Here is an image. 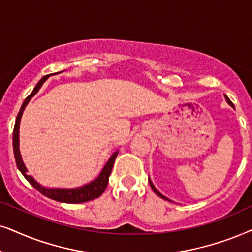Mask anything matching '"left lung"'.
<instances>
[{
  "mask_svg": "<svg viewBox=\"0 0 252 252\" xmlns=\"http://www.w3.org/2000/svg\"><path fill=\"white\" fill-rule=\"evenodd\" d=\"M224 98H226V101L228 102V103H229V105L231 106V107H234V105H233V102H231L230 101V100L229 99H228V96L227 95H224ZM149 182H150V186H151V188H152V190L154 191V192H156L157 194H158V196H159V197H161V198H162V199H165V200H169L168 198H166V197L165 196H163V194H161L160 192H159V191H158L157 189H156V187H154L153 186V183L152 182H151V180L149 179Z\"/></svg>",
  "mask_w": 252,
  "mask_h": 252,
  "instance_id": "obj_1",
  "label": "left lung"
}]
</instances>
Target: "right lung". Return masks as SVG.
Masks as SVG:
<instances>
[{
    "label": "right lung",
    "mask_w": 252,
    "mask_h": 252,
    "mask_svg": "<svg viewBox=\"0 0 252 252\" xmlns=\"http://www.w3.org/2000/svg\"><path fill=\"white\" fill-rule=\"evenodd\" d=\"M48 77L49 75L43 76L42 78L39 80V83L36 84L31 94L24 100V102H23L21 109H19L18 112V115L16 117L15 128H13L12 144H13V153H15L17 167H18V169L21 170V173L24 175L25 179L29 181L32 187H34L40 193H42L43 196L48 197L50 199L58 200V202H61V203H69V204H78V203L89 202V200L98 198V197L101 196L103 191L106 190L107 184H108L109 175L110 173H112L114 161L116 159V156L117 153H119V151H116L115 153L112 154V157L109 158L108 161H107V163L105 165V167H103V169L101 170V173H100V175L96 177L94 181H92L91 183L86 184V186L76 188V189H48V188L40 186V184L36 182L32 176H30L26 174L28 169H26L24 162H23L22 157H21V151H19V124H21V119L26 105H28L30 100L32 99V96H34L36 94V92L39 91L40 87L42 86V84L46 82Z\"/></svg>",
    "instance_id": "1"
}]
</instances>
